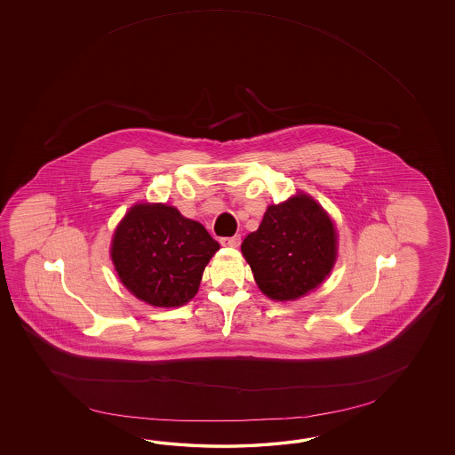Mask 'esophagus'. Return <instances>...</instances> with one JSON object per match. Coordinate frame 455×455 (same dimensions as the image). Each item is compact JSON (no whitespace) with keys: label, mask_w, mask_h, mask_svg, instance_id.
Here are the masks:
<instances>
[{"label":"esophagus","mask_w":455,"mask_h":455,"mask_svg":"<svg viewBox=\"0 0 455 455\" xmlns=\"http://www.w3.org/2000/svg\"><path fill=\"white\" fill-rule=\"evenodd\" d=\"M224 247H239L241 245V235H232V237H221L220 239Z\"/></svg>","instance_id":"34e87169"}]
</instances>
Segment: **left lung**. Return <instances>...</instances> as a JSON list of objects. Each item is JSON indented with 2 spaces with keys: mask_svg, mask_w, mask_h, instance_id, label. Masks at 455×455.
Instances as JSON below:
<instances>
[{
  "mask_svg": "<svg viewBox=\"0 0 455 455\" xmlns=\"http://www.w3.org/2000/svg\"><path fill=\"white\" fill-rule=\"evenodd\" d=\"M242 253L263 294L292 300L317 288L337 259V234L329 214L307 195L271 204Z\"/></svg>",
  "mask_w": 455,
  "mask_h": 455,
  "instance_id": "left-lung-1",
  "label": "left lung"
}]
</instances>
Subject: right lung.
<instances>
[{
  "label": "right lung",
  "instance_id": "1",
  "mask_svg": "<svg viewBox=\"0 0 455 455\" xmlns=\"http://www.w3.org/2000/svg\"><path fill=\"white\" fill-rule=\"evenodd\" d=\"M220 249L204 226L174 206L136 204L118 224L112 260L126 290L157 307L194 298L204 267Z\"/></svg>",
  "mask_w": 455,
  "mask_h": 455
}]
</instances>
